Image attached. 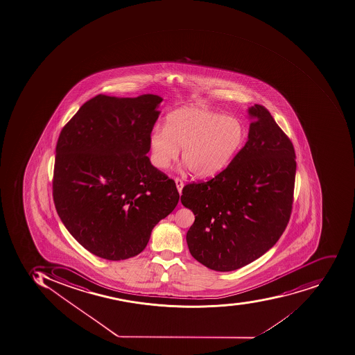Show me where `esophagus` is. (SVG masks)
I'll return each mask as SVG.
<instances>
[{"instance_id": "esophagus-1", "label": "esophagus", "mask_w": 355, "mask_h": 355, "mask_svg": "<svg viewBox=\"0 0 355 355\" xmlns=\"http://www.w3.org/2000/svg\"><path fill=\"white\" fill-rule=\"evenodd\" d=\"M175 182H176L177 189H178L179 193H182L184 182L180 178H175Z\"/></svg>"}]
</instances>
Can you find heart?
<instances>
[{
	"instance_id": "1",
	"label": "heart",
	"mask_w": 355,
	"mask_h": 355,
	"mask_svg": "<svg viewBox=\"0 0 355 355\" xmlns=\"http://www.w3.org/2000/svg\"><path fill=\"white\" fill-rule=\"evenodd\" d=\"M245 139V126L234 116L197 106L180 108L166 117L164 128L149 136L151 162L167 169L179 156L199 178H211L228 167Z\"/></svg>"
}]
</instances>
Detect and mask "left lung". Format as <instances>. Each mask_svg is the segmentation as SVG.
Returning a JSON list of instances; mask_svg holds the SVG:
<instances>
[{"mask_svg": "<svg viewBox=\"0 0 355 355\" xmlns=\"http://www.w3.org/2000/svg\"><path fill=\"white\" fill-rule=\"evenodd\" d=\"M248 141L208 182L184 186L180 200L195 214L187 232L191 256L209 269L234 271L277 243L293 204L295 153L262 105L249 108Z\"/></svg>", "mask_w": 355, "mask_h": 355, "instance_id": "1", "label": "left lung"}]
</instances>
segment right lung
I'll use <instances>...</instances> for the list:
<instances>
[{
	"label": "right lung",
	"mask_w": 355,
	"mask_h": 355,
	"mask_svg": "<svg viewBox=\"0 0 355 355\" xmlns=\"http://www.w3.org/2000/svg\"><path fill=\"white\" fill-rule=\"evenodd\" d=\"M162 97L99 94L80 106L56 144L53 200L86 250L119 261L145 249L179 201L173 179L146 154Z\"/></svg>",
	"instance_id": "obj_1"
}]
</instances>
